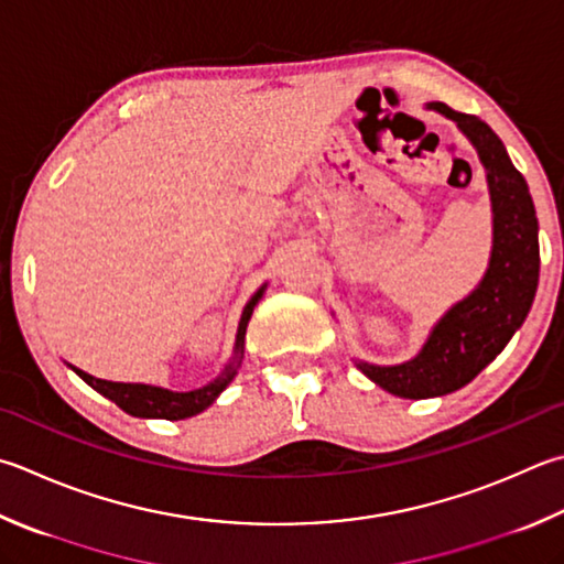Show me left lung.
<instances>
[{"label":"left lung","instance_id":"left-lung-1","mask_svg":"<svg viewBox=\"0 0 564 564\" xmlns=\"http://www.w3.org/2000/svg\"><path fill=\"white\" fill-rule=\"evenodd\" d=\"M427 108L454 120L479 152L491 194L494 246L479 286L434 324L417 356L398 366L356 364L390 395L410 400L447 395L479 376L525 322L540 278L535 206L503 142L476 115L444 102Z\"/></svg>","mask_w":564,"mask_h":564}]
</instances>
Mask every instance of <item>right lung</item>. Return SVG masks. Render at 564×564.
<instances>
[{
  "label": "right lung",
  "instance_id": "right-lung-1",
  "mask_svg": "<svg viewBox=\"0 0 564 564\" xmlns=\"http://www.w3.org/2000/svg\"><path fill=\"white\" fill-rule=\"evenodd\" d=\"M262 284L258 292L252 294V300L246 304L242 310L240 324H238V336H236V354H232V360L226 366V370L208 386L198 388V390H188V392H174L166 388H156V386H144V382H112V380H102V378H93L85 370L70 366L73 373H78L93 390H98L102 398L112 400L117 408L124 410L132 417H156V420H186L194 417V414L204 412L208 405H214L216 398L223 390L228 388V382L236 378L238 366L242 360V348H246V328L252 316L254 304L262 300L264 292Z\"/></svg>",
  "mask_w": 564,
  "mask_h": 564
}]
</instances>
